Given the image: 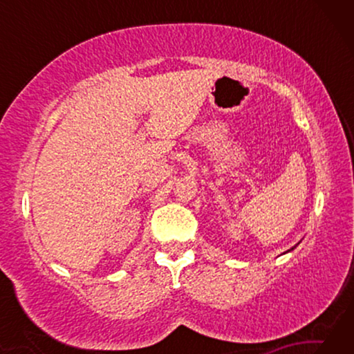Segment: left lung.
Here are the masks:
<instances>
[{
	"mask_svg": "<svg viewBox=\"0 0 354 354\" xmlns=\"http://www.w3.org/2000/svg\"><path fill=\"white\" fill-rule=\"evenodd\" d=\"M292 250H293V248H292Z\"/></svg>",
	"mask_w": 354,
	"mask_h": 354,
	"instance_id": "8db88e82",
	"label": "left lung"
}]
</instances>
